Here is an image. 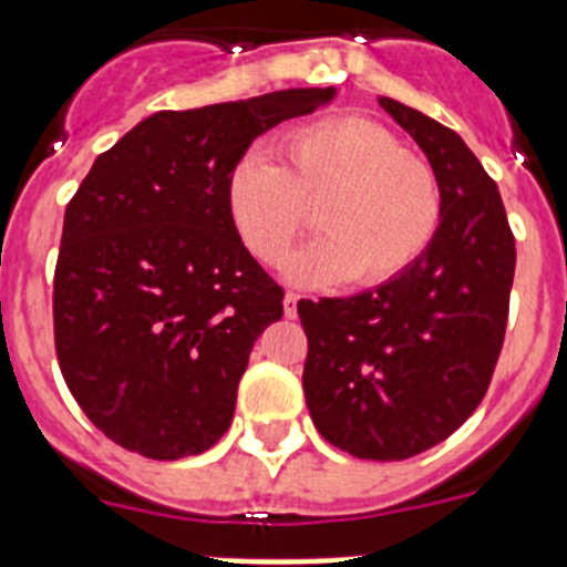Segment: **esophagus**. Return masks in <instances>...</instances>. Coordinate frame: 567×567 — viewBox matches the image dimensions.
Here are the masks:
<instances>
[{
  "label": "esophagus",
  "mask_w": 567,
  "mask_h": 567,
  "mask_svg": "<svg viewBox=\"0 0 567 567\" xmlns=\"http://www.w3.org/2000/svg\"><path fill=\"white\" fill-rule=\"evenodd\" d=\"M298 303H300V295L287 292V298H284V315H287V318H295V315H298Z\"/></svg>",
  "instance_id": "1"
}]
</instances>
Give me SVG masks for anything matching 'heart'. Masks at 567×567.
Returning <instances> with one entry per match:
<instances>
[{
  "mask_svg": "<svg viewBox=\"0 0 567 567\" xmlns=\"http://www.w3.org/2000/svg\"><path fill=\"white\" fill-rule=\"evenodd\" d=\"M278 155L280 164L258 150L240 155L224 198L240 244L260 264H278L315 209L323 235L289 258L292 284L323 287L352 278L378 287L403 275L437 235V175L380 124H309L287 135Z\"/></svg>",
  "mask_w": 567,
  "mask_h": 567,
  "instance_id": "heart-1",
  "label": "heart"
}]
</instances>
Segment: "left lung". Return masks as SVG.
I'll use <instances>...</instances> for the list:
<instances>
[{
    "instance_id": "obj_1",
    "label": "left lung",
    "mask_w": 567,
    "mask_h": 567,
    "mask_svg": "<svg viewBox=\"0 0 567 567\" xmlns=\"http://www.w3.org/2000/svg\"><path fill=\"white\" fill-rule=\"evenodd\" d=\"M378 102L432 164L443 218L398 278L352 298L300 300L303 394L340 452L409 460L457 432L488 392L517 249L497 184L463 138L394 99Z\"/></svg>"
}]
</instances>
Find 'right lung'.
I'll use <instances>...</instances> for the list:
<instances>
[{
	"label": "right lung",
	"instance_id": "1",
	"mask_svg": "<svg viewBox=\"0 0 567 567\" xmlns=\"http://www.w3.org/2000/svg\"><path fill=\"white\" fill-rule=\"evenodd\" d=\"M334 87L162 110L90 167L64 209L53 332L70 394L127 452L182 460L233 423L238 380L284 289L227 215L229 167Z\"/></svg>",
	"mask_w": 567,
	"mask_h": 567
}]
</instances>
